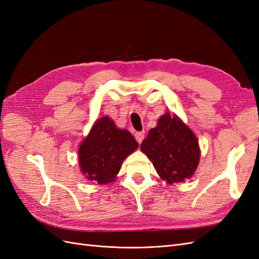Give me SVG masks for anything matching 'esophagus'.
Listing matches in <instances>:
<instances>
[{
    "label": "esophagus",
    "instance_id": "obj_1",
    "mask_svg": "<svg viewBox=\"0 0 259 259\" xmlns=\"http://www.w3.org/2000/svg\"><path fill=\"white\" fill-rule=\"evenodd\" d=\"M134 136H135V139L137 140V143L138 144H142V142H143L144 138H145V132H136L135 134H134Z\"/></svg>",
    "mask_w": 259,
    "mask_h": 259
}]
</instances>
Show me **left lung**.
Returning a JSON list of instances; mask_svg holds the SVG:
<instances>
[{
	"instance_id": "8db88e82",
	"label": "left lung",
	"mask_w": 259,
	"mask_h": 259,
	"mask_svg": "<svg viewBox=\"0 0 259 259\" xmlns=\"http://www.w3.org/2000/svg\"><path fill=\"white\" fill-rule=\"evenodd\" d=\"M140 150L147 154L160 177L168 184L190 178L200 160L197 137L183 121L169 113L162 115L156 127L149 131Z\"/></svg>"
}]
</instances>
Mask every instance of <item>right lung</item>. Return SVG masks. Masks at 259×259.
Listing matches in <instances>:
<instances>
[{
    "label": "right lung",
    "mask_w": 259,
    "mask_h": 259,
    "mask_svg": "<svg viewBox=\"0 0 259 259\" xmlns=\"http://www.w3.org/2000/svg\"><path fill=\"white\" fill-rule=\"evenodd\" d=\"M138 144L128 131L116 128L108 116L97 120L79 149L80 167L86 178L100 185L111 183L122 162Z\"/></svg>",
    "instance_id": "right-lung-1"
}]
</instances>
